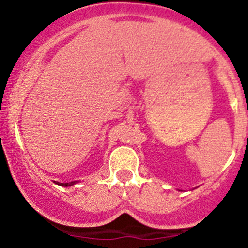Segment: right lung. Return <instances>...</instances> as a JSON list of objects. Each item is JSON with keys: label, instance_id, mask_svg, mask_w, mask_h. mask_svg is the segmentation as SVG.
Segmentation results:
<instances>
[{"label": "right lung", "instance_id": "add662e5", "mask_svg": "<svg viewBox=\"0 0 248 248\" xmlns=\"http://www.w3.org/2000/svg\"><path fill=\"white\" fill-rule=\"evenodd\" d=\"M55 183H58V182H55ZM58 185L62 186V187H67V186H72V185H75V182H71V183H58Z\"/></svg>", "mask_w": 248, "mask_h": 248}]
</instances>
